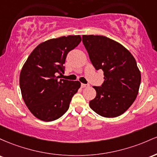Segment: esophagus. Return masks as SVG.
I'll list each match as a JSON object with an SVG mask.
<instances>
[{
    "label": "esophagus",
    "mask_w": 157,
    "mask_h": 157,
    "mask_svg": "<svg viewBox=\"0 0 157 157\" xmlns=\"http://www.w3.org/2000/svg\"><path fill=\"white\" fill-rule=\"evenodd\" d=\"M90 84H82V88H86V87H89Z\"/></svg>",
    "instance_id": "1"
}]
</instances>
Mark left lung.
Listing matches in <instances>:
<instances>
[{"instance_id": "obj_1", "label": "left lung", "mask_w": 157, "mask_h": 157, "mask_svg": "<svg viewBox=\"0 0 157 157\" xmlns=\"http://www.w3.org/2000/svg\"><path fill=\"white\" fill-rule=\"evenodd\" d=\"M82 42L96 70L104 72L101 87L89 106L106 118L119 117L131 106L139 93L141 73L133 55L121 44L103 36L84 35Z\"/></svg>"}]
</instances>
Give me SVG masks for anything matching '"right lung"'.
Listing matches in <instances>:
<instances>
[{
    "label": "right lung",
    "instance_id": "add662e5",
    "mask_svg": "<svg viewBox=\"0 0 157 157\" xmlns=\"http://www.w3.org/2000/svg\"><path fill=\"white\" fill-rule=\"evenodd\" d=\"M82 40L80 36L52 38L38 44L24 63L20 73L24 103L33 116L44 121L62 117L81 87L78 81L59 79L64 73L67 55Z\"/></svg>",
    "mask_w": 157,
    "mask_h": 157
}]
</instances>
